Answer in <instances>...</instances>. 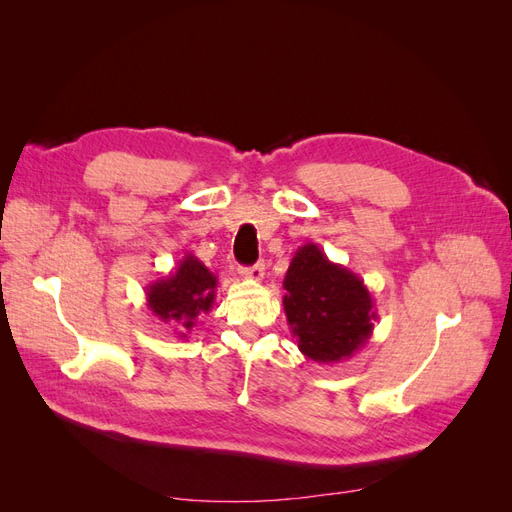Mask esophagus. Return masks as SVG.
Masks as SVG:
<instances>
[{
  "label": "esophagus",
  "instance_id": "obj_1",
  "mask_svg": "<svg viewBox=\"0 0 512 512\" xmlns=\"http://www.w3.org/2000/svg\"><path fill=\"white\" fill-rule=\"evenodd\" d=\"M239 273H241V277H247V280L260 282L262 277H265V262H256L254 267H241Z\"/></svg>",
  "mask_w": 512,
  "mask_h": 512
}]
</instances>
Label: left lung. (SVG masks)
<instances>
[{
    "label": "left lung",
    "instance_id": "8db88e82",
    "mask_svg": "<svg viewBox=\"0 0 512 512\" xmlns=\"http://www.w3.org/2000/svg\"><path fill=\"white\" fill-rule=\"evenodd\" d=\"M284 312L299 350L316 363L348 361L365 348L378 318L356 273L331 262L316 243L294 252L284 277Z\"/></svg>",
    "mask_w": 512,
    "mask_h": 512
}]
</instances>
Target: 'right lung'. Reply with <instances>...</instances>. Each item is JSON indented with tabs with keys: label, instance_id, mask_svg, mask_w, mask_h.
Returning <instances> with one entry per match:
<instances>
[{
	"label": "right lung",
	"instance_id": "1",
	"mask_svg": "<svg viewBox=\"0 0 512 512\" xmlns=\"http://www.w3.org/2000/svg\"><path fill=\"white\" fill-rule=\"evenodd\" d=\"M215 290L218 277L188 252L175 271L145 288V299L153 316L170 324L179 339H188L198 316L213 307Z\"/></svg>",
	"mask_w": 512,
	"mask_h": 512
}]
</instances>
